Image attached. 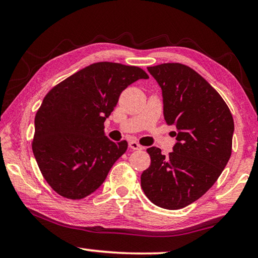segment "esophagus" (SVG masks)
<instances>
[{"mask_svg": "<svg viewBox=\"0 0 258 258\" xmlns=\"http://www.w3.org/2000/svg\"><path fill=\"white\" fill-rule=\"evenodd\" d=\"M128 146L132 150H142L143 149V147L140 145V143H138L137 141H131L128 143Z\"/></svg>", "mask_w": 258, "mask_h": 258, "instance_id": "34e87169", "label": "esophagus"}]
</instances>
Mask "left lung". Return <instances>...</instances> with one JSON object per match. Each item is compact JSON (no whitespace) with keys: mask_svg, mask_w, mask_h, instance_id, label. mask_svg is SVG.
Wrapping results in <instances>:
<instances>
[{"mask_svg":"<svg viewBox=\"0 0 258 258\" xmlns=\"http://www.w3.org/2000/svg\"><path fill=\"white\" fill-rule=\"evenodd\" d=\"M148 72L161 89L166 124L177 132L168 156L159 148L147 149L151 164L142 173L141 186L156 206L174 211L204 196L223 172L234 123L224 100L194 69L161 63Z\"/></svg>","mask_w":258,"mask_h":258,"instance_id":"1","label":"left lung"}]
</instances>
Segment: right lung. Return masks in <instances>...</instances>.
Masks as SVG:
<instances>
[{"mask_svg":"<svg viewBox=\"0 0 258 258\" xmlns=\"http://www.w3.org/2000/svg\"><path fill=\"white\" fill-rule=\"evenodd\" d=\"M149 76L141 68L97 62L69 76L45 95L35 116L33 152L56 194L82 199L106 180L127 142H112L103 123L132 83Z\"/></svg>","mask_w":258,"mask_h":258,"instance_id":"1","label":"right lung"}]
</instances>
